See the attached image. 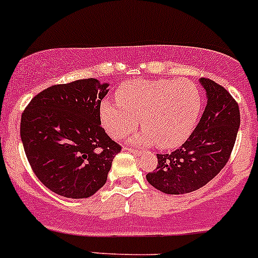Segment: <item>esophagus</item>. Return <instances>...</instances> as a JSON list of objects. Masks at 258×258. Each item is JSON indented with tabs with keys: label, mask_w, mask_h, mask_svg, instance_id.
<instances>
[{
	"label": "esophagus",
	"mask_w": 258,
	"mask_h": 258,
	"mask_svg": "<svg viewBox=\"0 0 258 258\" xmlns=\"http://www.w3.org/2000/svg\"><path fill=\"white\" fill-rule=\"evenodd\" d=\"M124 151H128V152L134 153V154L137 155V157H140V155L142 154V152H141V151H138V149H136V148H130V147H124Z\"/></svg>",
	"instance_id": "1"
}]
</instances>
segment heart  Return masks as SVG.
Masks as SVG:
<instances>
[{"label": "heart", "mask_w": 258, "mask_h": 258, "mask_svg": "<svg viewBox=\"0 0 258 258\" xmlns=\"http://www.w3.org/2000/svg\"><path fill=\"white\" fill-rule=\"evenodd\" d=\"M117 101L100 104V120L116 140L134 132L141 118L143 131L138 143H155L163 149L185 142L194 131L202 110V93L188 79H135L124 82L116 92Z\"/></svg>", "instance_id": "b5f03b06"}]
</instances>
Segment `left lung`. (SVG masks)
Segmentation results:
<instances>
[{"instance_id":"8db88e82","label":"left lung","mask_w":258,"mask_h":258,"mask_svg":"<svg viewBox=\"0 0 258 258\" xmlns=\"http://www.w3.org/2000/svg\"><path fill=\"white\" fill-rule=\"evenodd\" d=\"M207 105L188 140L168 154H157L158 165L147 174L153 187L183 195L203 187L228 163L240 126V110L230 93L209 78H201Z\"/></svg>"}]
</instances>
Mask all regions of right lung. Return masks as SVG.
<instances>
[{"mask_svg": "<svg viewBox=\"0 0 258 258\" xmlns=\"http://www.w3.org/2000/svg\"><path fill=\"white\" fill-rule=\"evenodd\" d=\"M106 88L95 78L56 84L36 94L22 114L21 138L32 170L60 196L94 195L121 151L100 124Z\"/></svg>", "mask_w": 258, "mask_h": 258, "instance_id": "right-lung-1", "label": "right lung"}]
</instances>
